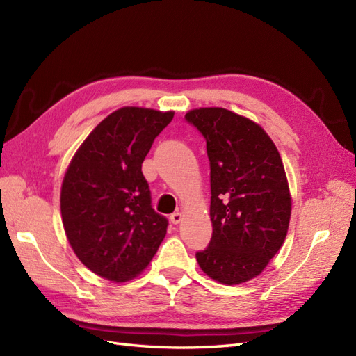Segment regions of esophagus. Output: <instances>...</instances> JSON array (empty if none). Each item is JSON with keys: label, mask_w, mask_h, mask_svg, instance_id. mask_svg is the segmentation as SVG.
<instances>
[{"label": "esophagus", "mask_w": 356, "mask_h": 356, "mask_svg": "<svg viewBox=\"0 0 356 356\" xmlns=\"http://www.w3.org/2000/svg\"><path fill=\"white\" fill-rule=\"evenodd\" d=\"M182 220V213L181 212H174L170 215V222L172 224H178Z\"/></svg>", "instance_id": "1"}]
</instances>
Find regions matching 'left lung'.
Listing matches in <instances>:
<instances>
[{
	"instance_id": "left-lung-1",
	"label": "left lung",
	"mask_w": 356,
	"mask_h": 356,
	"mask_svg": "<svg viewBox=\"0 0 356 356\" xmlns=\"http://www.w3.org/2000/svg\"><path fill=\"white\" fill-rule=\"evenodd\" d=\"M207 141L212 238L196 252L213 281L236 285L260 275L282 246L291 196L282 159L263 129L224 108L186 114Z\"/></svg>"
}]
</instances>
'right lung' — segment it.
<instances>
[{"label": "right lung", "instance_id": "obj_1", "mask_svg": "<svg viewBox=\"0 0 356 356\" xmlns=\"http://www.w3.org/2000/svg\"><path fill=\"white\" fill-rule=\"evenodd\" d=\"M174 113L138 106L111 113L72 157L60 190L68 242L79 260L108 281L141 273L163 241L168 218L152 207L143 161Z\"/></svg>", "mask_w": 356, "mask_h": 356}]
</instances>
